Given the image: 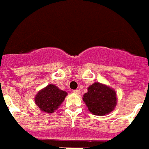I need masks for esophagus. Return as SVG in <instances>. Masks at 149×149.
Segmentation results:
<instances>
[{
    "label": "esophagus",
    "instance_id": "34e87169",
    "mask_svg": "<svg viewBox=\"0 0 149 149\" xmlns=\"http://www.w3.org/2000/svg\"><path fill=\"white\" fill-rule=\"evenodd\" d=\"M73 92H74L75 94H80V91L79 89H76V90H73Z\"/></svg>",
    "mask_w": 149,
    "mask_h": 149
}]
</instances>
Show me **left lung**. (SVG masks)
I'll return each mask as SVG.
<instances>
[{"label":"left lung","instance_id":"1","mask_svg":"<svg viewBox=\"0 0 149 149\" xmlns=\"http://www.w3.org/2000/svg\"><path fill=\"white\" fill-rule=\"evenodd\" d=\"M83 100L95 115H105L113 111L117 104L115 91L100 83H94L84 95Z\"/></svg>","mask_w":149,"mask_h":149}]
</instances>
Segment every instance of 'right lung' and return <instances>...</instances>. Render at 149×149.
I'll return each mask as SVG.
<instances>
[{
	"instance_id": "right-lung-1",
	"label": "right lung",
	"mask_w": 149,
	"mask_h": 149,
	"mask_svg": "<svg viewBox=\"0 0 149 149\" xmlns=\"http://www.w3.org/2000/svg\"><path fill=\"white\" fill-rule=\"evenodd\" d=\"M66 95V91L60 90L57 86L49 84L36 95L35 103L41 111L53 113L63 102Z\"/></svg>"
}]
</instances>
